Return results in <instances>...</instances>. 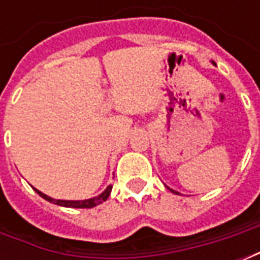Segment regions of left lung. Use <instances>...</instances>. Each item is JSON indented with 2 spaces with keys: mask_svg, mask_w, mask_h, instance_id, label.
Here are the masks:
<instances>
[{
  "mask_svg": "<svg viewBox=\"0 0 260 260\" xmlns=\"http://www.w3.org/2000/svg\"><path fill=\"white\" fill-rule=\"evenodd\" d=\"M170 191H171V192H174V193H178V192H175V191H173V189H170Z\"/></svg>",
  "mask_w": 260,
  "mask_h": 260,
  "instance_id": "obj_1",
  "label": "left lung"
}]
</instances>
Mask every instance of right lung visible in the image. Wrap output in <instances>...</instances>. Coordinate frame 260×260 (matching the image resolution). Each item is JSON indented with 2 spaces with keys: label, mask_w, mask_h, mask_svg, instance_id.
<instances>
[{
  "label": "right lung",
  "mask_w": 260,
  "mask_h": 260,
  "mask_svg": "<svg viewBox=\"0 0 260 260\" xmlns=\"http://www.w3.org/2000/svg\"><path fill=\"white\" fill-rule=\"evenodd\" d=\"M111 188L113 186L110 185L107 186V189L103 192L102 195L96 196V198H91V199H86V201H58V199H53V198H50V196L44 195L42 192L39 191L35 188V191L39 193V195L44 198L46 201L51 202V203H55V205H59V206H64V207H78V209H90V207H94L97 205H100L103 202L107 201V198L110 196V192H111Z\"/></svg>",
  "instance_id": "add662e5"
}]
</instances>
